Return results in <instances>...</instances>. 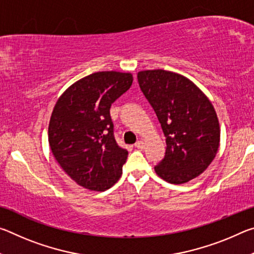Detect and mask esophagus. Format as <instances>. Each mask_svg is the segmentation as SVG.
Listing matches in <instances>:
<instances>
[{"label": "esophagus", "mask_w": 254, "mask_h": 254, "mask_svg": "<svg viewBox=\"0 0 254 254\" xmlns=\"http://www.w3.org/2000/svg\"><path fill=\"white\" fill-rule=\"evenodd\" d=\"M134 145H135V148L140 149V150H143L144 149V142H143V141H137V142Z\"/></svg>", "instance_id": "esophagus-1"}]
</instances>
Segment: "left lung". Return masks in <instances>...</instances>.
<instances>
[{
  "mask_svg": "<svg viewBox=\"0 0 254 254\" xmlns=\"http://www.w3.org/2000/svg\"><path fill=\"white\" fill-rule=\"evenodd\" d=\"M137 81L166 136L159 177L184 184L207 168L220 145V124L212 103L186 77L162 69L144 70Z\"/></svg>",
  "mask_w": 254,
  "mask_h": 254,
  "instance_id": "8db88e82",
  "label": "left lung"
}]
</instances>
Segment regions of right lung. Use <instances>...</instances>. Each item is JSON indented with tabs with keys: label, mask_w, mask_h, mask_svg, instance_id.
<instances>
[{
	"label": "right lung",
	"mask_w": 254,
	"mask_h": 254,
	"mask_svg": "<svg viewBox=\"0 0 254 254\" xmlns=\"http://www.w3.org/2000/svg\"><path fill=\"white\" fill-rule=\"evenodd\" d=\"M132 81L128 72H94L72 84L56 103L48 130L51 151L80 186L104 191L121 177L127 151L115 140L110 109Z\"/></svg>",
	"instance_id": "add662e5"
}]
</instances>
